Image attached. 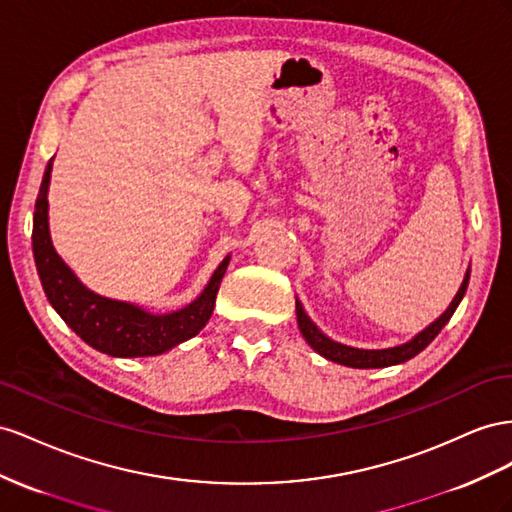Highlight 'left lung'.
Returning a JSON list of instances; mask_svg holds the SVG:
<instances>
[{
    "instance_id": "left-lung-1",
    "label": "left lung",
    "mask_w": 512,
    "mask_h": 512,
    "mask_svg": "<svg viewBox=\"0 0 512 512\" xmlns=\"http://www.w3.org/2000/svg\"><path fill=\"white\" fill-rule=\"evenodd\" d=\"M467 283H470V270L465 272L463 285L459 287L457 296H455V300L450 302L446 313L440 319H435L427 330H422L420 334H416V337L410 343L399 345V347H390V349H356V347H347V345H341L337 341H332L313 324V321L309 319V315L304 313L302 304L296 300L298 326H300V332H302V337L306 339V343H309L317 354H321V356L332 360V362H339V364H345V367H354V369H382V367H390V364H399V362H405V360L414 358L416 354H420L422 349H425L437 337V334L442 332V328L450 321L452 313L457 311L459 302L463 300Z\"/></svg>"
}]
</instances>
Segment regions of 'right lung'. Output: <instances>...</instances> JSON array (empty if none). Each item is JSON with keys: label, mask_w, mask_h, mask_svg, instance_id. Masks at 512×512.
<instances>
[{"label": "right lung", "mask_w": 512, "mask_h": 512, "mask_svg": "<svg viewBox=\"0 0 512 512\" xmlns=\"http://www.w3.org/2000/svg\"><path fill=\"white\" fill-rule=\"evenodd\" d=\"M49 178L51 160L36 197L32 246L42 289L66 324L98 352L120 358L156 356L195 337L214 311L218 285L229 266V257L216 268L208 287L193 304L169 315H152L141 311L139 306L96 296L79 283L51 244L47 221Z\"/></svg>", "instance_id": "1"}]
</instances>
